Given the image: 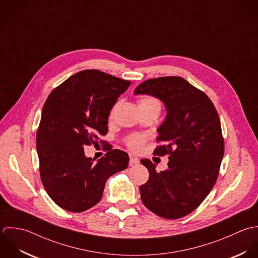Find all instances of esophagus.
Returning a JSON list of instances; mask_svg holds the SVG:
<instances>
[{
  "label": "esophagus",
  "mask_w": 258,
  "mask_h": 258,
  "mask_svg": "<svg viewBox=\"0 0 258 258\" xmlns=\"http://www.w3.org/2000/svg\"><path fill=\"white\" fill-rule=\"evenodd\" d=\"M129 159H130L129 160V165L130 166H133V165H136V164L139 163V158L136 157L133 154H129Z\"/></svg>",
  "instance_id": "obj_1"
}]
</instances>
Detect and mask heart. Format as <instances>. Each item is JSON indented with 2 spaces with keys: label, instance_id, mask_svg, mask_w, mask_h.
I'll use <instances>...</instances> for the list:
<instances>
[{
  "label": "heart",
  "instance_id": "obj_1",
  "mask_svg": "<svg viewBox=\"0 0 258 258\" xmlns=\"http://www.w3.org/2000/svg\"><path fill=\"white\" fill-rule=\"evenodd\" d=\"M138 104H139V106L140 105H153V104L160 105L157 99L151 98V97L140 99ZM145 140H146V137L144 135L134 134V135H131L130 137H128V139H127V146L130 149L134 150V151H138V150H140L142 148Z\"/></svg>",
  "mask_w": 258,
  "mask_h": 258
}]
</instances>
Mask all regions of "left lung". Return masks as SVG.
<instances>
[{"label":"left lung","mask_w":258,"mask_h":258,"mask_svg":"<svg viewBox=\"0 0 258 258\" xmlns=\"http://www.w3.org/2000/svg\"><path fill=\"white\" fill-rule=\"evenodd\" d=\"M160 99L166 118L158 128L154 154L168 155V168L157 172L149 159L141 160L149 171L139 190L143 204L165 219H178L194 211L213 188L224 155V139L218 113L201 90L181 77L149 79L134 91Z\"/></svg>","instance_id":"left-lung-1"}]
</instances>
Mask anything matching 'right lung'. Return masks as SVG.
Here are the masks:
<instances>
[{
	"label": "right lung",
	"instance_id": "obj_1",
	"mask_svg": "<svg viewBox=\"0 0 258 258\" xmlns=\"http://www.w3.org/2000/svg\"><path fill=\"white\" fill-rule=\"evenodd\" d=\"M131 82L99 70L80 71L48 96L37 131L42 183L61 208L83 212L102 198L107 179L128 167L126 152L114 149L97 162L84 153L108 132V117ZM103 142L100 140V143Z\"/></svg>",
	"mask_w": 258,
	"mask_h": 258
}]
</instances>
